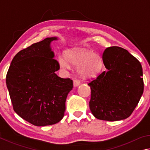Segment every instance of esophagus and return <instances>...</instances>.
Instances as JSON below:
<instances>
[{
    "mask_svg": "<svg viewBox=\"0 0 150 150\" xmlns=\"http://www.w3.org/2000/svg\"><path fill=\"white\" fill-rule=\"evenodd\" d=\"M80 81H79V80H77V79H75V80H74L73 81V86H74L75 87H78L79 85H80Z\"/></svg>",
    "mask_w": 150,
    "mask_h": 150,
    "instance_id": "34e87169",
    "label": "esophagus"
}]
</instances>
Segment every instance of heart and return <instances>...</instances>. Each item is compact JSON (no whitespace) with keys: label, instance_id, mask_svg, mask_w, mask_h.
I'll list each match as a JSON object with an SVG mask.
<instances>
[{"label":"heart","instance_id":"obj_1","mask_svg":"<svg viewBox=\"0 0 150 150\" xmlns=\"http://www.w3.org/2000/svg\"><path fill=\"white\" fill-rule=\"evenodd\" d=\"M64 57H58L59 67L69 69L70 65H77V71L81 78L90 79L96 77L102 68L100 57L96 53L83 48H73L65 51Z\"/></svg>","mask_w":150,"mask_h":150}]
</instances>
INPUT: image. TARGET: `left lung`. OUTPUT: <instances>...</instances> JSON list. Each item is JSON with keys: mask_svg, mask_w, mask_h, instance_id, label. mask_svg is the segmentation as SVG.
<instances>
[{"mask_svg": "<svg viewBox=\"0 0 150 150\" xmlns=\"http://www.w3.org/2000/svg\"><path fill=\"white\" fill-rule=\"evenodd\" d=\"M103 61L107 71L88 84L91 90L90 110L99 120H124L132 113L144 92L141 63L117 46L106 48Z\"/></svg>", "mask_w": 150, "mask_h": 150, "instance_id": "8db88e82", "label": "left lung"}]
</instances>
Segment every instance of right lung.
Returning a JSON list of instances; mask_svg holds the SVG:
<instances>
[{"instance_id":"right-lung-1","label":"right lung","mask_w":150,"mask_h":150,"mask_svg":"<svg viewBox=\"0 0 150 150\" xmlns=\"http://www.w3.org/2000/svg\"><path fill=\"white\" fill-rule=\"evenodd\" d=\"M47 38L19 52L12 59L6 83L14 110L34 126L56 124L64 116L73 81L55 74L59 65Z\"/></svg>"}]
</instances>
